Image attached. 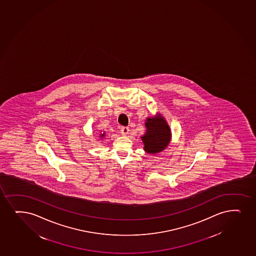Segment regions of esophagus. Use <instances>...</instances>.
Returning a JSON list of instances; mask_svg holds the SVG:
<instances>
[{
	"instance_id": "1",
	"label": "esophagus",
	"mask_w": 256,
	"mask_h": 256,
	"mask_svg": "<svg viewBox=\"0 0 256 256\" xmlns=\"http://www.w3.org/2000/svg\"><path fill=\"white\" fill-rule=\"evenodd\" d=\"M130 131L128 126H122V128H120V132L122 136H128L130 134Z\"/></svg>"
}]
</instances>
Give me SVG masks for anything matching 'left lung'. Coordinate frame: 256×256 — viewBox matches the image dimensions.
<instances>
[{"mask_svg": "<svg viewBox=\"0 0 256 256\" xmlns=\"http://www.w3.org/2000/svg\"><path fill=\"white\" fill-rule=\"evenodd\" d=\"M144 125L146 132L142 137L144 150L150 154L164 150L172 138V132L164 118L161 114H156L154 118H148Z\"/></svg>", "mask_w": 256, "mask_h": 256, "instance_id": "left-lung-1", "label": "left lung"}]
</instances>
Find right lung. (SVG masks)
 I'll return each instance as SVG.
<instances>
[{"instance_id": "right-lung-1", "label": "right lung", "mask_w": 256, "mask_h": 256, "mask_svg": "<svg viewBox=\"0 0 256 256\" xmlns=\"http://www.w3.org/2000/svg\"><path fill=\"white\" fill-rule=\"evenodd\" d=\"M104 136V134H100V137H101V138H102Z\"/></svg>"}]
</instances>
